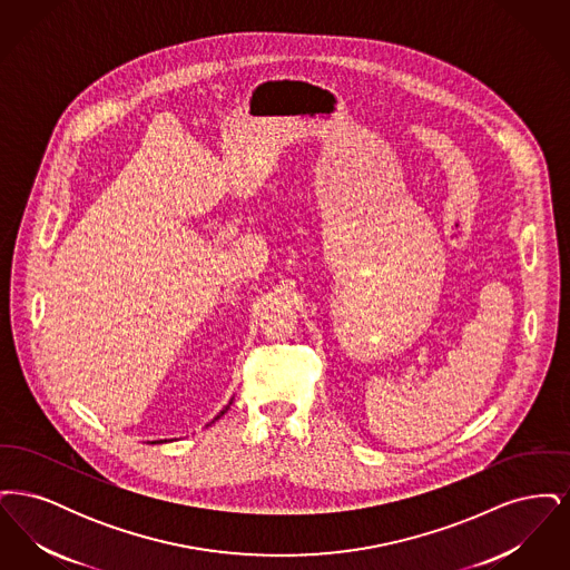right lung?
<instances>
[{"label":"right lung","mask_w":570,"mask_h":570,"mask_svg":"<svg viewBox=\"0 0 570 570\" xmlns=\"http://www.w3.org/2000/svg\"><path fill=\"white\" fill-rule=\"evenodd\" d=\"M226 410H228V406L224 407V410H222V412H219V414H224V412H226Z\"/></svg>","instance_id":"right-lung-1"}]
</instances>
